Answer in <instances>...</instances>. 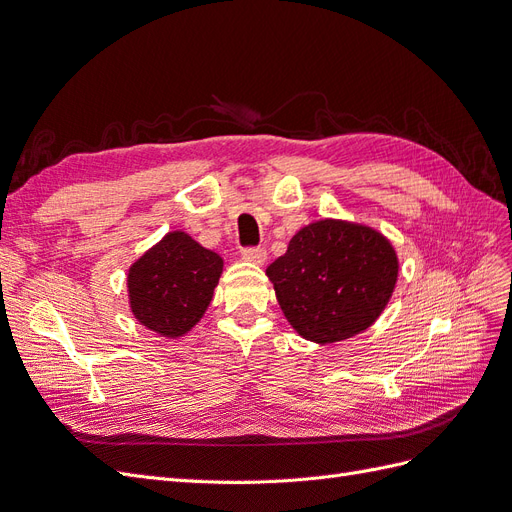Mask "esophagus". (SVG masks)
Returning <instances> with one entry per match:
<instances>
[{
    "label": "esophagus",
    "instance_id": "1",
    "mask_svg": "<svg viewBox=\"0 0 512 512\" xmlns=\"http://www.w3.org/2000/svg\"><path fill=\"white\" fill-rule=\"evenodd\" d=\"M241 256L247 262H254V265H262V262L267 260V250H265V247H247V250L241 252Z\"/></svg>",
    "mask_w": 512,
    "mask_h": 512
}]
</instances>
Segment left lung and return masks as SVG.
I'll return each instance as SVG.
<instances>
[{
	"label": "left lung",
	"mask_w": 512,
	"mask_h": 512,
	"mask_svg": "<svg viewBox=\"0 0 512 512\" xmlns=\"http://www.w3.org/2000/svg\"><path fill=\"white\" fill-rule=\"evenodd\" d=\"M267 277L290 327L324 346L359 335L380 318L395 292L399 258L380 230L322 218L294 232Z\"/></svg>",
	"instance_id": "obj_1"
}]
</instances>
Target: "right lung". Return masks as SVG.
Returning a JSON list of instances; mask_svg holds the SVG:
<instances>
[{"instance_id":"1","label":"right lung","mask_w":512,"mask_h":512,"mask_svg":"<svg viewBox=\"0 0 512 512\" xmlns=\"http://www.w3.org/2000/svg\"><path fill=\"white\" fill-rule=\"evenodd\" d=\"M222 271L220 254L170 230L128 269L130 312L160 337H183L205 316Z\"/></svg>"}]
</instances>
